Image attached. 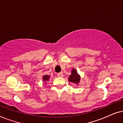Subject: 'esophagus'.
<instances>
[{"label": "esophagus", "mask_w": 123, "mask_h": 123, "mask_svg": "<svg viewBox=\"0 0 123 123\" xmlns=\"http://www.w3.org/2000/svg\"><path fill=\"white\" fill-rule=\"evenodd\" d=\"M57 75H58V77H63V73H62V72H60V73H59L57 74Z\"/></svg>", "instance_id": "1"}]
</instances>
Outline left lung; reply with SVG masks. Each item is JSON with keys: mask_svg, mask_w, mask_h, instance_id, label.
<instances>
[{"mask_svg": "<svg viewBox=\"0 0 123 123\" xmlns=\"http://www.w3.org/2000/svg\"><path fill=\"white\" fill-rule=\"evenodd\" d=\"M69 82H72L73 83L77 84L78 83L80 80V77L78 74H77V70L75 69H73L72 71V74L69 76Z\"/></svg>", "mask_w": 123, "mask_h": 123, "instance_id": "1", "label": "left lung"}]
</instances>
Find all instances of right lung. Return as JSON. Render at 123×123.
I'll use <instances>...</instances> for the list:
<instances>
[{"mask_svg":"<svg viewBox=\"0 0 123 123\" xmlns=\"http://www.w3.org/2000/svg\"><path fill=\"white\" fill-rule=\"evenodd\" d=\"M50 77L49 76V75H44V76L43 77V80H44V81H48V80H49V79Z\"/></svg>","mask_w":123,"mask_h":123,"instance_id":"obj_1","label":"right lung"}]
</instances>
